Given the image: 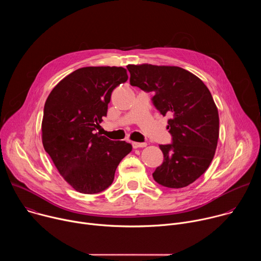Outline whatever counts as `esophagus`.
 Returning <instances> with one entry per match:
<instances>
[{
    "instance_id": "esophagus-1",
    "label": "esophagus",
    "mask_w": 261,
    "mask_h": 261,
    "mask_svg": "<svg viewBox=\"0 0 261 261\" xmlns=\"http://www.w3.org/2000/svg\"><path fill=\"white\" fill-rule=\"evenodd\" d=\"M147 144L146 142H132V146L134 148H138V147H145Z\"/></svg>"
}]
</instances>
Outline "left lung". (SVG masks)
Segmentation results:
<instances>
[{"mask_svg":"<svg viewBox=\"0 0 261 261\" xmlns=\"http://www.w3.org/2000/svg\"><path fill=\"white\" fill-rule=\"evenodd\" d=\"M130 85L154 92L153 104L168 120L172 143L160 144L163 163L153 173L167 188H184L208 168L219 138V114L206 86L176 66L128 65Z\"/></svg>","mask_w":261,"mask_h":261,"instance_id":"obj_1","label":"left lung"}]
</instances>
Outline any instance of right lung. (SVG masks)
I'll return each instance as SVG.
<instances>
[{
    "label": "right lung",
    "instance_id": "1",
    "mask_svg": "<svg viewBox=\"0 0 261 261\" xmlns=\"http://www.w3.org/2000/svg\"><path fill=\"white\" fill-rule=\"evenodd\" d=\"M127 80L123 67H84L63 79L46 99L44 150L77 192L95 194L108 188L118 165L132 151L130 143L95 132L107 115L111 93Z\"/></svg>",
    "mask_w": 261,
    "mask_h": 261
}]
</instances>
